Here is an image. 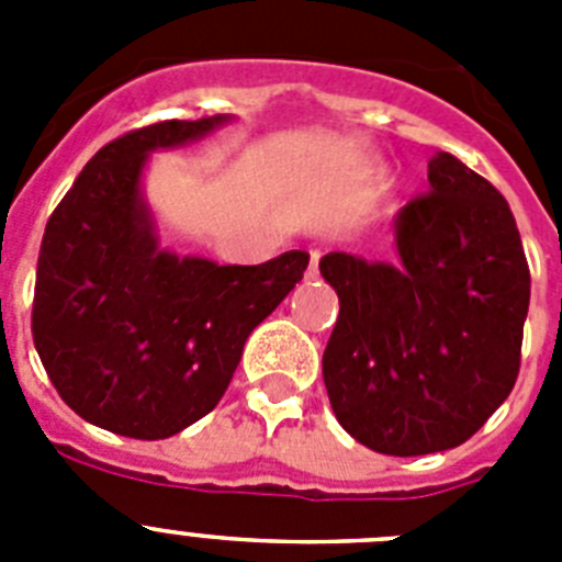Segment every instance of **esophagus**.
<instances>
[{"label":"esophagus","mask_w":562,"mask_h":562,"mask_svg":"<svg viewBox=\"0 0 562 562\" xmlns=\"http://www.w3.org/2000/svg\"><path fill=\"white\" fill-rule=\"evenodd\" d=\"M317 258H321V252H317V250H312L310 270H306V278H310V281H315V278H317Z\"/></svg>","instance_id":"1"}]
</instances>
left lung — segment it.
I'll return each instance as SVG.
<instances>
[{
  "label": "left lung",
  "mask_w": 562,
  "mask_h": 562,
  "mask_svg": "<svg viewBox=\"0 0 562 562\" xmlns=\"http://www.w3.org/2000/svg\"><path fill=\"white\" fill-rule=\"evenodd\" d=\"M396 258L326 252L340 301L324 382L346 434L385 456L459 448L509 396L529 265L506 200L436 151L428 193L394 216Z\"/></svg>",
  "instance_id": "8db88e82"
}]
</instances>
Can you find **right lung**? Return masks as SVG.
Masks as SVG:
<instances>
[{
    "label": "right lung",
    "instance_id": "right-lung-1",
    "mask_svg": "<svg viewBox=\"0 0 562 562\" xmlns=\"http://www.w3.org/2000/svg\"><path fill=\"white\" fill-rule=\"evenodd\" d=\"M166 121L103 146L42 238L33 342L61 400L128 439H168L216 408L245 342L304 278L310 252L220 267L177 256L143 191L148 157L231 123Z\"/></svg>",
    "mask_w": 562,
    "mask_h": 562
}]
</instances>
